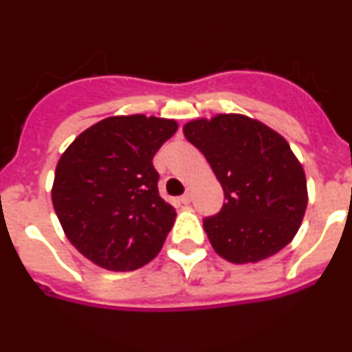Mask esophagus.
Here are the masks:
<instances>
[{
  "label": "esophagus",
  "instance_id": "34e87169",
  "mask_svg": "<svg viewBox=\"0 0 352 352\" xmlns=\"http://www.w3.org/2000/svg\"><path fill=\"white\" fill-rule=\"evenodd\" d=\"M179 201H182L183 204H190V201H192V194H190V192H186L185 195H182V197H179Z\"/></svg>",
  "mask_w": 352,
  "mask_h": 352
}]
</instances>
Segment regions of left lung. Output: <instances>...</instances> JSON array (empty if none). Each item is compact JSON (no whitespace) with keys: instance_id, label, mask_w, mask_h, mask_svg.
Here are the masks:
<instances>
[{"instance_id":"obj_1","label":"left lung","mask_w":352,"mask_h":352,"mask_svg":"<svg viewBox=\"0 0 352 352\" xmlns=\"http://www.w3.org/2000/svg\"><path fill=\"white\" fill-rule=\"evenodd\" d=\"M226 195L204 219L211 247L229 263L268 259L292 241L309 203L303 166L280 133L245 114H214L183 125Z\"/></svg>"}]
</instances>
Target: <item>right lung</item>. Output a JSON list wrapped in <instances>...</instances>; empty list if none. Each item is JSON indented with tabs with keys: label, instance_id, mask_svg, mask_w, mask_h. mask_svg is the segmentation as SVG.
<instances>
[{
	"label": "right lung",
	"instance_id": "right-lung-1",
	"mask_svg": "<svg viewBox=\"0 0 352 352\" xmlns=\"http://www.w3.org/2000/svg\"><path fill=\"white\" fill-rule=\"evenodd\" d=\"M176 130L166 118H105L58 160L52 206L68 241L96 266L132 272L160 252L176 211L158 195L153 157Z\"/></svg>",
	"mask_w": 352,
	"mask_h": 352
}]
</instances>
